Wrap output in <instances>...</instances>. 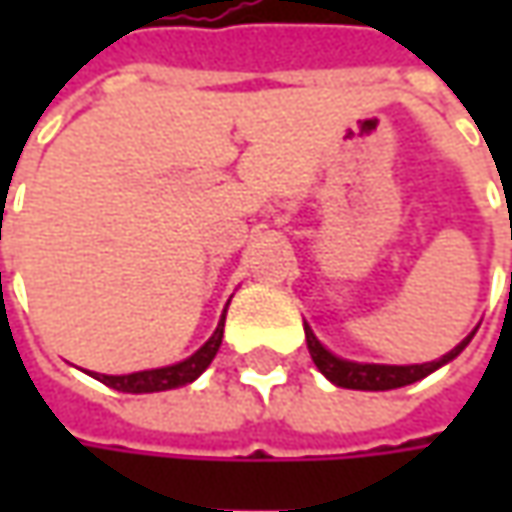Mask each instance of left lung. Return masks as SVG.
Returning a JSON list of instances; mask_svg holds the SVG:
<instances>
[{
	"label": "left lung",
	"instance_id": "obj_1",
	"mask_svg": "<svg viewBox=\"0 0 512 512\" xmlns=\"http://www.w3.org/2000/svg\"><path fill=\"white\" fill-rule=\"evenodd\" d=\"M305 339L307 350L313 356V364L325 373L330 382L336 387H347V390H396V387H404V384H413L430 376L433 370H439L442 364L453 362L459 353H462L467 342L473 339V333L459 342L450 353H444L442 359L427 364H362V362H347V359H339L327 350L325 344L319 342L313 336V330L305 325Z\"/></svg>",
	"mask_w": 512,
	"mask_h": 512
}]
</instances>
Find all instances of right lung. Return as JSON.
Masks as SVG:
<instances>
[{"label":"right lung","instance_id":"obj_1","mask_svg":"<svg viewBox=\"0 0 512 512\" xmlns=\"http://www.w3.org/2000/svg\"><path fill=\"white\" fill-rule=\"evenodd\" d=\"M222 336H225V313L219 319V327L213 330V336L193 356H187L185 362H176L170 364V367H156V370H139V373H128V376L93 373V379H99V382L108 384L113 390H122V393H159V390H173V387L196 382L205 373L207 364L213 362V356L219 353Z\"/></svg>","mask_w":512,"mask_h":512}]
</instances>
